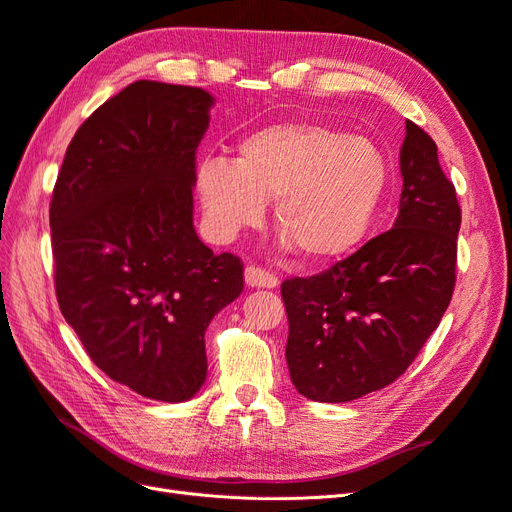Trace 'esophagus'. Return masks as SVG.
<instances>
[{
    "label": "esophagus",
    "mask_w": 512,
    "mask_h": 512,
    "mask_svg": "<svg viewBox=\"0 0 512 512\" xmlns=\"http://www.w3.org/2000/svg\"><path fill=\"white\" fill-rule=\"evenodd\" d=\"M245 284L252 286V288H275L280 284L277 277L267 271L265 267H258V265H250L245 269Z\"/></svg>",
    "instance_id": "34e87169"
}]
</instances>
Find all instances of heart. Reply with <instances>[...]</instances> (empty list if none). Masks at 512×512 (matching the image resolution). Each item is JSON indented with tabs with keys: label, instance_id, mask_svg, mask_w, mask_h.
<instances>
[{
	"label": "heart",
	"instance_id": "b5f03b06",
	"mask_svg": "<svg viewBox=\"0 0 512 512\" xmlns=\"http://www.w3.org/2000/svg\"><path fill=\"white\" fill-rule=\"evenodd\" d=\"M391 164L369 138L320 121H284L243 136L237 158H207L196 190L215 235L262 220L275 200V228L307 265L352 254L374 228Z\"/></svg>",
	"mask_w": 512,
	"mask_h": 512
}]
</instances>
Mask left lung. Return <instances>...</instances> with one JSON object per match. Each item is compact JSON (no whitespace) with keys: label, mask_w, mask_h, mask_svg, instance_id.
Here are the masks:
<instances>
[{"label":"left lung","mask_w":512,"mask_h":512,"mask_svg":"<svg viewBox=\"0 0 512 512\" xmlns=\"http://www.w3.org/2000/svg\"><path fill=\"white\" fill-rule=\"evenodd\" d=\"M395 226L327 271L282 284L290 380L344 404L393 384L451 303L461 207L433 138L406 121Z\"/></svg>","instance_id":"left-lung-1"}]
</instances>
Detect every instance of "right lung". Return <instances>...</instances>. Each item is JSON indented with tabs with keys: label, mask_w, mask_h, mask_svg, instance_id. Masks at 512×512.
Listing matches in <instances>:
<instances>
[{
	"label": "right lung",
	"mask_w": 512,
	"mask_h": 512,
	"mask_svg": "<svg viewBox=\"0 0 512 512\" xmlns=\"http://www.w3.org/2000/svg\"><path fill=\"white\" fill-rule=\"evenodd\" d=\"M207 91L136 81L76 130L53 188L55 294L89 359L134 393L185 401L207 378L205 331L243 292V262L192 224Z\"/></svg>",
	"instance_id": "obj_1"
}]
</instances>
